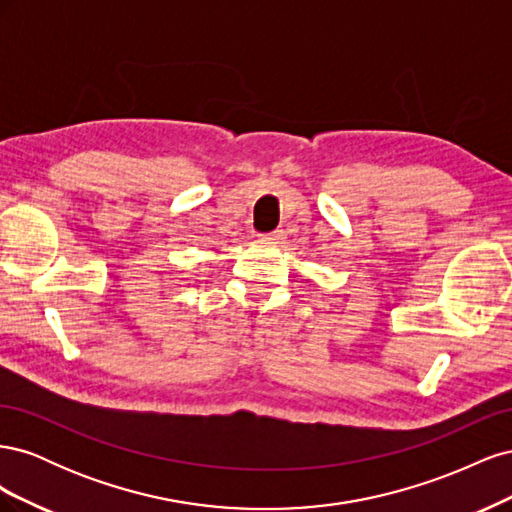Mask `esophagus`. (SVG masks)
<instances>
[{
    "label": "esophagus",
    "mask_w": 512,
    "mask_h": 512,
    "mask_svg": "<svg viewBox=\"0 0 512 512\" xmlns=\"http://www.w3.org/2000/svg\"><path fill=\"white\" fill-rule=\"evenodd\" d=\"M262 237H265V239H271V241H280V239L284 237V230L277 228V230H271V232H267V235H262Z\"/></svg>",
    "instance_id": "obj_1"
}]
</instances>
